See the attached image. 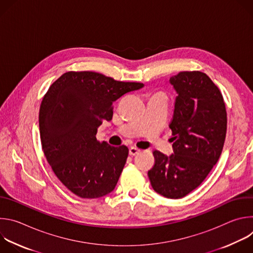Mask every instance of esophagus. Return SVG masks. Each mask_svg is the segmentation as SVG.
I'll use <instances>...</instances> for the list:
<instances>
[{"mask_svg": "<svg viewBox=\"0 0 253 253\" xmlns=\"http://www.w3.org/2000/svg\"><path fill=\"white\" fill-rule=\"evenodd\" d=\"M140 153V149H138V148H136V147H131L130 149H129V154L131 155V156H135V155H137V154H139Z\"/></svg>", "mask_w": 253, "mask_h": 253, "instance_id": "esophagus-1", "label": "esophagus"}]
</instances>
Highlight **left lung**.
Returning <instances> with one entry per match:
<instances>
[{"instance_id": "1", "label": "left lung", "mask_w": 253, "mask_h": 253, "mask_svg": "<svg viewBox=\"0 0 253 253\" xmlns=\"http://www.w3.org/2000/svg\"><path fill=\"white\" fill-rule=\"evenodd\" d=\"M178 96L172 131L174 154L153 152L148 171L153 189L171 199L197 188L217 163L225 141L227 114L218 87L200 71H183L170 78Z\"/></svg>"}]
</instances>
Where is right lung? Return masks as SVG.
<instances>
[{
  "label": "right lung",
  "instance_id": "right-lung-1",
  "mask_svg": "<svg viewBox=\"0 0 253 253\" xmlns=\"http://www.w3.org/2000/svg\"><path fill=\"white\" fill-rule=\"evenodd\" d=\"M143 86L70 71L48 89L39 112L42 149L57 178L75 195L93 199L114 190L129 150L98 141L97 129L112 119L114 101Z\"/></svg>",
  "mask_w": 253,
  "mask_h": 253
}]
</instances>
